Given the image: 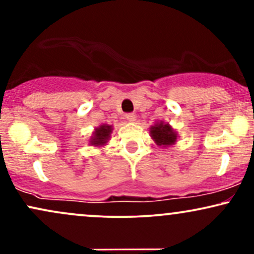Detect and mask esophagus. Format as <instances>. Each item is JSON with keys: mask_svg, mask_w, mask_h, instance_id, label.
Returning a JSON list of instances; mask_svg holds the SVG:
<instances>
[{"mask_svg": "<svg viewBox=\"0 0 254 254\" xmlns=\"http://www.w3.org/2000/svg\"><path fill=\"white\" fill-rule=\"evenodd\" d=\"M125 118H127V122H135V115L133 113H127V115H125Z\"/></svg>", "mask_w": 254, "mask_h": 254, "instance_id": "esophagus-1", "label": "esophagus"}]
</instances>
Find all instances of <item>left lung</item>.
Wrapping results in <instances>:
<instances>
[{
	"label": "left lung",
	"mask_w": 254,
	"mask_h": 254,
	"mask_svg": "<svg viewBox=\"0 0 254 254\" xmlns=\"http://www.w3.org/2000/svg\"><path fill=\"white\" fill-rule=\"evenodd\" d=\"M150 136L157 145L168 147L177 142V132L168 123L157 122L150 127Z\"/></svg>",
	"instance_id": "obj_1"
}]
</instances>
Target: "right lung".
Wrapping results in <instances>:
<instances>
[{
  "label": "right lung",
  "mask_w": 254,
  "mask_h": 254,
  "mask_svg": "<svg viewBox=\"0 0 254 254\" xmlns=\"http://www.w3.org/2000/svg\"><path fill=\"white\" fill-rule=\"evenodd\" d=\"M112 125L103 124L100 127H98L93 132V136L90 137L89 144L95 145V147H101L107 143V141L110 139L111 133H112Z\"/></svg>",
  "instance_id": "1"
}]
</instances>
